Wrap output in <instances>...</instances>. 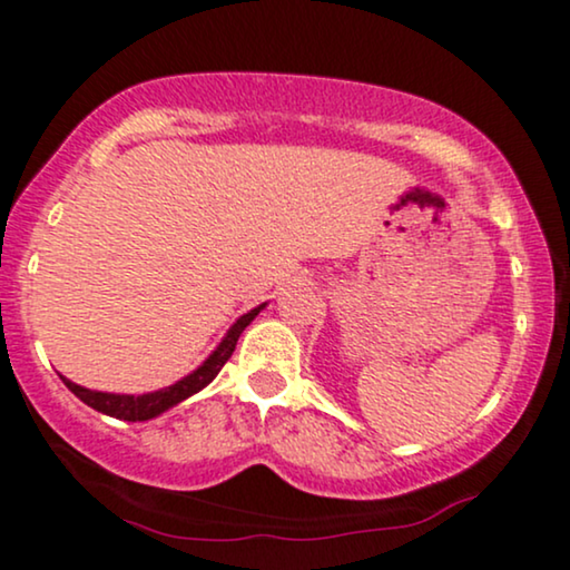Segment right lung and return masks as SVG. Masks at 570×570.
Wrapping results in <instances>:
<instances>
[{"instance_id": "1", "label": "right lung", "mask_w": 570, "mask_h": 570, "mask_svg": "<svg viewBox=\"0 0 570 570\" xmlns=\"http://www.w3.org/2000/svg\"><path fill=\"white\" fill-rule=\"evenodd\" d=\"M268 305V302H263V305L252 307L249 313H244L239 321L234 323L232 328L226 331V336L220 338V344L215 347L210 355L205 357V363L197 365L189 376L178 379L176 384L170 386H163L157 389V392H147V394H115V392H97V389H86V386H78L73 384L70 379H62V384L70 389V392L76 394L78 400L83 402V405H89L97 410V413H105L110 417H120V421H149V417H157L163 415L165 410L176 407L178 402L189 400L191 394H197L205 389L210 381L218 376L223 365H226V360L234 355L236 350V342H239L242 331L249 326L252 321L257 318V313Z\"/></svg>"}]
</instances>
